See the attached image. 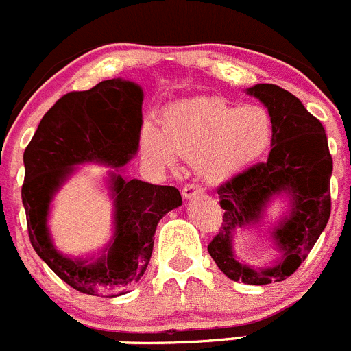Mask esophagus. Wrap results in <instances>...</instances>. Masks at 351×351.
Listing matches in <instances>:
<instances>
[{"instance_id":"obj_1","label":"esophagus","mask_w":351,"mask_h":351,"mask_svg":"<svg viewBox=\"0 0 351 351\" xmlns=\"http://www.w3.org/2000/svg\"><path fill=\"white\" fill-rule=\"evenodd\" d=\"M202 195H204V189H202L200 186L186 184L184 188H182V197H184L186 200H191V198L202 197Z\"/></svg>"}]
</instances>
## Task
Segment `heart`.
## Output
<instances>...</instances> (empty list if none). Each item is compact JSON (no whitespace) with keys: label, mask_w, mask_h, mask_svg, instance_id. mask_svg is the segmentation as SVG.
<instances>
[{"label":"heart","mask_w":351,"mask_h":351,"mask_svg":"<svg viewBox=\"0 0 351 351\" xmlns=\"http://www.w3.org/2000/svg\"><path fill=\"white\" fill-rule=\"evenodd\" d=\"M162 132L144 127V153L163 169L189 160L204 181L219 184L263 158L273 143V121L263 106H237L219 97L195 99L167 109Z\"/></svg>","instance_id":"b5f03b06"}]
</instances>
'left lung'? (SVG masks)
<instances>
[{
	"label": "left lung",
	"instance_id": "1",
	"mask_svg": "<svg viewBox=\"0 0 351 351\" xmlns=\"http://www.w3.org/2000/svg\"><path fill=\"white\" fill-rule=\"evenodd\" d=\"M245 92L259 99L271 117V151L265 163L250 167L217 189L224 215L208 254L231 280L266 285L285 280L300 268L327 226L332 158L322 123L295 95L271 83H259ZM278 196L288 198L289 210L267 230L279 257L266 269L240 262L232 249L236 230L261 227L265 208Z\"/></svg>",
	"mask_w": 351,
	"mask_h": 351
}]
</instances>
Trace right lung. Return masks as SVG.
I'll return each mask as SVG.
<instances>
[{
	"label": "right lung",
	"instance_id": "right-lung-1",
	"mask_svg": "<svg viewBox=\"0 0 351 351\" xmlns=\"http://www.w3.org/2000/svg\"><path fill=\"white\" fill-rule=\"evenodd\" d=\"M143 99L137 83L121 78L66 94L41 118L24 151L22 204L31 245L51 271L83 294H127L146 271L160 219L182 205L181 193L173 186L125 178V163L139 149ZM85 162L113 169L108 187L115 230L95 256L69 258L53 245L47 214L55 193L77 169L75 165Z\"/></svg>",
	"mask_w": 351,
	"mask_h": 351
}]
</instances>
